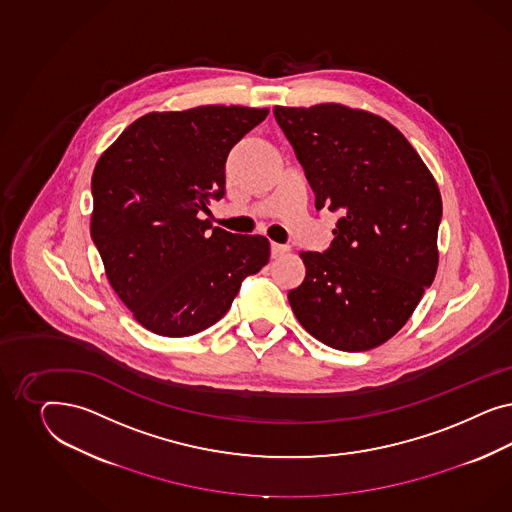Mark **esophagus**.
I'll return each mask as SVG.
<instances>
[{
	"label": "esophagus",
	"instance_id": "obj_1",
	"mask_svg": "<svg viewBox=\"0 0 512 512\" xmlns=\"http://www.w3.org/2000/svg\"><path fill=\"white\" fill-rule=\"evenodd\" d=\"M291 251L289 246H283V244H272L270 246V253H272V259H279V257H283V255H287Z\"/></svg>",
	"mask_w": 512,
	"mask_h": 512
}]
</instances>
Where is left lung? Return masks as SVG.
I'll return each mask as SVG.
<instances>
[{
	"label": "left lung",
	"mask_w": 512,
	"mask_h": 512,
	"mask_svg": "<svg viewBox=\"0 0 512 512\" xmlns=\"http://www.w3.org/2000/svg\"><path fill=\"white\" fill-rule=\"evenodd\" d=\"M315 193L340 212L330 248L300 253L302 285L289 304L313 338L340 351L390 340L417 308L437 270L443 214L434 176L381 116L336 103L276 107Z\"/></svg>",
	"instance_id": "8db88e82"
}]
</instances>
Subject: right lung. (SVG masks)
<instances>
[{
	"label": "right lung",
	"mask_w": 512,
	"mask_h": 512,
	"mask_svg": "<svg viewBox=\"0 0 512 512\" xmlns=\"http://www.w3.org/2000/svg\"><path fill=\"white\" fill-rule=\"evenodd\" d=\"M268 109L206 105L150 112L129 125L92 176L93 244L112 289L150 332L184 338L217 323L242 281L270 259L264 236L199 214L225 195L234 144Z\"/></svg>",
	"instance_id": "add662e5"
}]
</instances>
